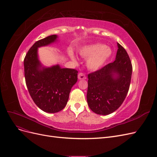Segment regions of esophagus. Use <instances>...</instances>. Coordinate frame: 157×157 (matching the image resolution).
<instances>
[{
  "mask_svg": "<svg viewBox=\"0 0 157 157\" xmlns=\"http://www.w3.org/2000/svg\"><path fill=\"white\" fill-rule=\"evenodd\" d=\"M78 78L79 80H84V79H86V76H85V75L82 73H80L78 75Z\"/></svg>",
  "mask_w": 157,
  "mask_h": 157,
  "instance_id": "esophagus-1",
  "label": "esophagus"
}]
</instances>
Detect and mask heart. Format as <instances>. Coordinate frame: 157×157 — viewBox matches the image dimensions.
<instances>
[{"mask_svg":"<svg viewBox=\"0 0 157 157\" xmlns=\"http://www.w3.org/2000/svg\"><path fill=\"white\" fill-rule=\"evenodd\" d=\"M78 53L82 58L87 59V67L92 71L100 69L112 55V50L108 46L101 43L86 45L78 50ZM71 59L75 62L77 61L72 52H69Z\"/></svg>","mask_w":157,"mask_h":157,"instance_id":"b5f03b06","label":"heart"}]
</instances>
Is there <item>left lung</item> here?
I'll return each instance as SVG.
<instances>
[{
  "label": "left lung",
  "instance_id": "left-lung-1",
  "mask_svg": "<svg viewBox=\"0 0 157 157\" xmlns=\"http://www.w3.org/2000/svg\"><path fill=\"white\" fill-rule=\"evenodd\" d=\"M115 60L88 75L87 103L91 110L101 115L115 111L122 105L129 90L132 65L126 51L117 43Z\"/></svg>",
  "mask_w": 157,
  "mask_h": 157
}]
</instances>
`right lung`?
Segmentation results:
<instances>
[{
  "label": "right lung",
  "instance_id": "add662e5",
  "mask_svg": "<svg viewBox=\"0 0 157 157\" xmlns=\"http://www.w3.org/2000/svg\"><path fill=\"white\" fill-rule=\"evenodd\" d=\"M58 38L53 35L36 41L23 61L30 96L38 107L49 113L59 112L66 106L71 88L77 82V70L61 68L59 64L44 67L39 59L38 48L54 43Z\"/></svg>",
  "mask_w": 157,
  "mask_h": 157
}]
</instances>
